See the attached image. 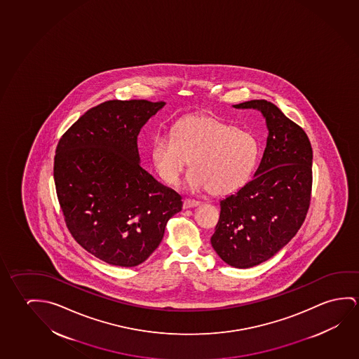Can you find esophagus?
<instances>
[{
    "label": "esophagus",
    "instance_id": "obj_1",
    "mask_svg": "<svg viewBox=\"0 0 359 359\" xmlns=\"http://www.w3.org/2000/svg\"><path fill=\"white\" fill-rule=\"evenodd\" d=\"M199 205L200 201H198V200L185 199L184 203H182V208L184 209H191V208L199 206Z\"/></svg>",
    "mask_w": 359,
    "mask_h": 359
}]
</instances>
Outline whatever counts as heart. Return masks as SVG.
I'll return each mask as SVG.
<instances>
[{"mask_svg":"<svg viewBox=\"0 0 359 359\" xmlns=\"http://www.w3.org/2000/svg\"><path fill=\"white\" fill-rule=\"evenodd\" d=\"M254 134L215 116H189L174 126L170 135L158 134L151 156L163 180L175 185L190 161L188 177L193 190L229 195L243 188L259 160Z\"/></svg>","mask_w":359,"mask_h":359,"instance_id":"1","label":"heart"}]
</instances>
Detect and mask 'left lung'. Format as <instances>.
Segmentation results:
<instances>
[{"label":"left lung","instance_id":"left-lung-1","mask_svg":"<svg viewBox=\"0 0 359 359\" xmlns=\"http://www.w3.org/2000/svg\"><path fill=\"white\" fill-rule=\"evenodd\" d=\"M233 107L261 111L269 137L254 179L221 200L211 245L227 265L248 269L275 256L302 226L311 203L313 154L304 129L271 102Z\"/></svg>","mask_w":359,"mask_h":359}]
</instances>
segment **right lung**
Listing matches in <instances>:
<instances>
[{
    "mask_svg": "<svg viewBox=\"0 0 359 359\" xmlns=\"http://www.w3.org/2000/svg\"><path fill=\"white\" fill-rule=\"evenodd\" d=\"M164 105L108 100L86 111L57 145L53 177L67 227L109 265L144 262L182 210V196L139 164V132Z\"/></svg>",
    "mask_w": 359,
    "mask_h": 359,
    "instance_id": "1",
    "label": "right lung"
}]
</instances>
